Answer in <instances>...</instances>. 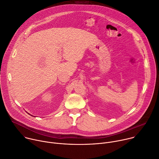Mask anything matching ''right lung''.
Returning <instances> with one entry per match:
<instances>
[{"label":"right lung","instance_id":"right-lung-1","mask_svg":"<svg viewBox=\"0 0 159 159\" xmlns=\"http://www.w3.org/2000/svg\"><path fill=\"white\" fill-rule=\"evenodd\" d=\"M28 114H29V113H28Z\"/></svg>","mask_w":159,"mask_h":159}]
</instances>
